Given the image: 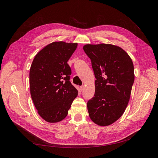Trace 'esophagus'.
Segmentation results:
<instances>
[{
  "label": "esophagus",
  "mask_w": 158,
  "mask_h": 158,
  "mask_svg": "<svg viewBox=\"0 0 158 158\" xmlns=\"http://www.w3.org/2000/svg\"><path fill=\"white\" fill-rule=\"evenodd\" d=\"M84 85H81V86H80V91L84 90Z\"/></svg>",
  "instance_id": "obj_1"
}]
</instances>
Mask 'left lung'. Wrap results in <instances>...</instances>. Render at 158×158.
<instances>
[{"mask_svg":"<svg viewBox=\"0 0 158 158\" xmlns=\"http://www.w3.org/2000/svg\"><path fill=\"white\" fill-rule=\"evenodd\" d=\"M83 49L96 78L94 96L87 103L89 116L99 126L110 125L123 115L130 99L135 81L132 60L112 44H86Z\"/></svg>","mask_w":158,"mask_h":158,"instance_id":"1","label":"left lung"}]
</instances>
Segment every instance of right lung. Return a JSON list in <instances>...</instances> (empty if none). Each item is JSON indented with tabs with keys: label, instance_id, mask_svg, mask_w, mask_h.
<instances>
[{
	"label": "right lung",
	"instance_id": "obj_1",
	"mask_svg": "<svg viewBox=\"0 0 158 158\" xmlns=\"http://www.w3.org/2000/svg\"><path fill=\"white\" fill-rule=\"evenodd\" d=\"M77 43L55 41L35 56L30 70V94L40 117L58 123L68 114L78 90L70 82L71 69L67 62Z\"/></svg>",
	"mask_w": 158,
	"mask_h": 158
}]
</instances>
